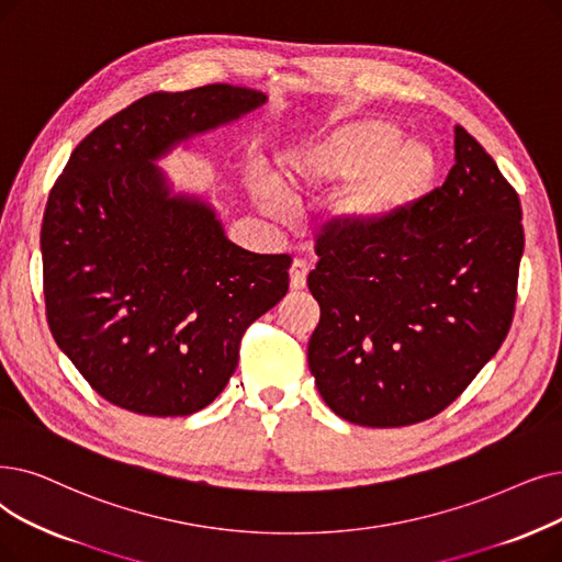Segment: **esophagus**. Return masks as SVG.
Instances as JSON below:
<instances>
[{
	"instance_id": "esophagus-1",
	"label": "esophagus",
	"mask_w": 562,
	"mask_h": 562,
	"mask_svg": "<svg viewBox=\"0 0 562 562\" xmlns=\"http://www.w3.org/2000/svg\"><path fill=\"white\" fill-rule=\"evenodd\" d=\"M307 273H310V266H307V261H303V259H294V263H291V268H289V284H291V289H294V291L305 289Z\"/></svg>"
}]
</instances>
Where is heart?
Returning a JSON list of instances; mask_svg holds the SVG:
<instances>
[{"mask_svg":"<svg viewBox=\"0 0 562 562\" xmlns=\"http://www.w3.org/2000/svg\"><path fill=\"white\" fill-rule=\"evenodd\" d=\"M441 162L434 149L387 119H358L289 149L280 181L291 194H328L351 225L381 227L408 213L434 188Z\"/></svg>","mask_w":562,"mask_h":562,"instance_id":"b5f03b06","label":"heart"}]
</instances>
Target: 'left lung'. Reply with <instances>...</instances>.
I'll return each instance as SVG.
<instances>
[{
  "instance_id": "left-lung-1",
  "label": "left lung",
  "mask_w": 562,
  "mask_h": 562,
  "mask_svg": "<svg viewBox=\"0 0 562 562\" xmlns=\"http://www.w3.org/2000/svg\"><path fill=\"white\" fill-rule=\"evenodd\" d=\"M314 252L307 286L322 316L307 362L324 402L353 425H416L448 408L507 337L519 194L457 126L441 188L390 225L324 229Z\"/></svg>"
}]
</instances>
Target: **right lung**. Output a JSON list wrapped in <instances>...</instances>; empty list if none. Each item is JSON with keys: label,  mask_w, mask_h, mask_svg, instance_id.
I'll return each mask as SVG.
<instances>
[{"label": "right lung", "mask_w": 562, "mask_h": 562, "mask_svg": "<svg viewBox=\"0 0 562 562\" xmlns=\"http://www.w3.org/2000/svg\"><path fill=\"white\" fill-rule=\"evenodd\" d=\"M257 89L206 85L142 95L70 154L41 227L47 326L110 404L177 418L209 406L240 337L289 289V255L225 238L200 200L169 198L154 160L259 108Z\"/></svg>", "instance_id": "right-lung-1"}]
</instances>
